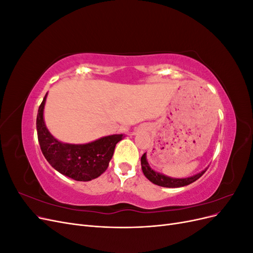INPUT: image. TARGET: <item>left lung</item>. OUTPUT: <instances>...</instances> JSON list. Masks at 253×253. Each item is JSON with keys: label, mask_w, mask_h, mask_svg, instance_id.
<instances>
[{"label": "left lung", "mask_w": 253, "mask_h": 253, "mask_svg": "<svg viewBox=\"0 0 253 253\" xmlns=\"http://www.w3.org/2000/svg\"><path fill=\"white\" fill-rule=\"evenodd\" d=\"M141 169L145 177H147L151 182L165 188H179V187L188 186L190 183H192L200 178L207 170L205 169L200 173H197L193 176H190V177L173 178V177H170V176L164 175L162 173H158L153 170L147 160V153H144V154L141 156Z\"/></svg>", "instance_id": "8db88e82"}]
</instances>
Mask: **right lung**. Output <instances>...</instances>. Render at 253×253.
Returning a JSON list of instances; mask_svg holds the SVG:
<instances>
[{
    "label": "right lung",
    "instance_id": "right-lung-1",
    "mask_svg": "<svg viewBox=\"0 0 253 253\" xmlns=\"http://www.w3.org/2000/svg\"><path fill=\"white\" fill-rule=\"evenodd\" d=\"M45 95L37 115L38 140L44 157L59 173L78 181H89L99 177L108 169L116 144L124 134L101 137L84 144L61 142L53 137L44 122Z\"/></svg>",
    "mask_w": 253,
    "mask_h": 253
}]
</instances>
